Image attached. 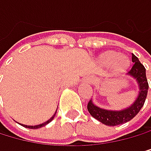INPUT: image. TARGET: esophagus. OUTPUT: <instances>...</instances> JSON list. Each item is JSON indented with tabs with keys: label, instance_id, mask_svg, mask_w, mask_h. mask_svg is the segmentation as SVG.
<instances>
[{
	"label": "esophagus",
	"instance_id": "1",
	"mask_svg": "<svg viewBox=\"0 0 151 151\" xmlns=\"http://www.w3.org/2000/svg\"><path fill=\"white\" fill-rule=\"evenodd\" d=\"M89 82H91V80H89Z\"/></svg>",
	"mask_w": 151,
	"mask_h": 151
}]
</instances>
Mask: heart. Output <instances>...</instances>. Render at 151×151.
Returning <instances> with one entry per match:
<instances>
[{
    "instance_id": "1",
    "label": "heart",
    "mask_w": 151,
    "mask_h": 151,
    "mask_svg": "<svg viewBox=\"0 0 151 151\" xmlns=\"http://www.w3.org/2000/svg\"><path fill=\"white\" fill-rule=\"evenodd\" d=\"M101 61L105 64H114L115 69L122 71L129 65V59L124 56H117L114 53H106L101 56Z\"/></svg>"
}]
</instances>
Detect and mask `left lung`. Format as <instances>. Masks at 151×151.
Instances as JSON below:
<instances>
[{"instance_id":"1","label":"left lung","mask_w":151,"mask_h":151,"mask_svg":"<svg viewBox=\"0 0 151 151\" xmlns=\"http://www.w3.org/2000/svg\"><path fill=\"white\" fill-rule=\"evenodd\" d=\"M132 60L133 62V65L132 67V69L129 70V75L133 76L137 80L139 84V88H140L138 97L132 106L126 109V110L115 111L103 110V109L98 108L96 106H94L91 100L88 103L87 108L91 115L93 118L97 119L101 123L107 126H117L126 123L128 121H130L140 111L142 107L144 106V104H145L147 91H148V83L146 76V68L139 61L138 58L135 57L133 54L132 56Z\"/></svg>"}]
</instances>
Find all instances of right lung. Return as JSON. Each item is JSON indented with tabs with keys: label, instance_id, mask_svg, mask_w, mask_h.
Wrapping results in <instances>:
<instances>
[{
	"label": "right lung",
	"instance_id": "1",
	"mask_svg": "<svg viewBox=\"0 0 151 151\" xmlns=\"http://www.w3.org/2000/svg\"><path fill=\"white\" fill-rule=\"evenodd\" d=\"M55 115H56V114H54L47 122H45V123H42V124H40V125H37V126H26V125H22V126H23V127H25V128H28V129H39V128H41V127H44L45 125H47L48 123H50V122L54 119Z\"/></svg>",
	"mask_w": 151,
	"mask_h": 151
}]
</instances>
